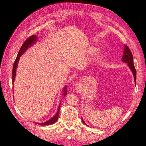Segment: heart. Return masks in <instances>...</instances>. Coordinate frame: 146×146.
<instances>
[{
	"instance_id": "obj_1",
	"label": "heart",
	"mask_w": 146,
	"mask_h": 146,
	"mask_svg": "<svg viewBox=\"0 0 146 146\" xmlns=\"http://www.w3.org/2000/svg\"><path fill=\"white\" fill-rule=\"evenodd\" d=\"M91 51H92V50H94V48H91Z\"/></svg>"
}]
</instances>
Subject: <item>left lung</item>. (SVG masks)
Returning a JSON list of instances; mask_svg holds the SVG:
<instances>
[{
  "label": "left lung",
  "mask_w": 146,
  "mask_h": 146,
  "mask_svg": "<svg viewBox=\"0 0 146 146\" xmlns=\"http://www.w3.org/2000/svg\"><path fill=\"white\" fill-rule=\"evenodd\" d=\"M124 50H123V55L122 58V61L123 62L127 63L128 66H129V68L131 70L132 73H133V77H134V80L135 83L136 85V69L135 68V66L133 64V55H132L131 52L130 50L129 49V48L126 45L124 44ZM82 120L83 123L84 124H85L86 125V123L85 122V121H83V119L82 118Z\"/></svg>",
  "instance_id": "8db88e82"
}]
</instances>
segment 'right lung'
Here are the masks:
<instances>
[{
  "mask_svg": "<svg viewBox=\"0 0 146 146\" xmlns=\"http://www.w3.org/2000/svg\"><path fill=\"white\" fill-rule=\"evenodd\" d=\"M38 36H36V35H32L30 37H29V38H28L27 40H26L24 43L23 44V46H21L20 50L19 51L18 55H17L16 59L15 61L14 64H13V72H12V81H13V84H14V82L15 80V77H16V69L17 67V64H18V62L20 59V57L21 56V55H23L24 53L27 50L28 48L32 46L33 44H35L36 43L37 39H38ZM67 90H66V86H65L63 88V96H65L66 94H67ZM60 104L61 102L59 104V107L58 108V111H57L55 115L52 118H51L49 120L42 122V123H38V124L41 125H51L54 123L57 120H58V118L59 116V113H60Z\"/></svg>",
  "mask_w": 146,
  "mask_h": 146,
  "instance_id": "add662e5",
  "label": "right lung"
}]
</instances>
